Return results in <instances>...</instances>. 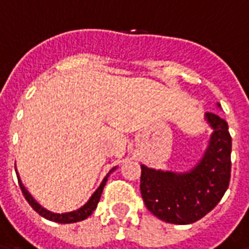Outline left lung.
I'll return each mask as SVG.
<instances>
[{"mask_svg":"<svg viewBox=\"0 0 249 249\" xmlns=\"http://www.w3.org/2000/svg\"><path fill=\"white\" fill-rule=\"evenodd\" d=\"M205 117L213 133L205 155L189 173L155 171L141 165L140 191L145 207L171 224H192L211 212L224 196L231 180L232 137L220 116Z\"/></svg>","mask_w":249,"mask_h":249,"instance_id":"8db88e82","label":"left lung"}]
</instances>
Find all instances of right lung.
I'll return each mask as SVG.
<instances>
[{"mask_svg": "<svg viewBox=\"0 0 249 249\" xmlns=\"http://www.w3.org/2000/svg\"><path fill=\"white\" fill-rule=\"evenodd\" d=\"M113 169H112V171H113ZM112 171H110V172H112ZM109 173L107 175V178L103 180L101 185L97 188V191L93 193L92 197L89 198V201H88V203L85 204L84 207H81L80 209L73 211V212H69V213H53V212H49V211L44 209L42 207H41L40 204L36 203L35 198L30 196L29 192L25 189V187L22 185V183H21L19 180H18V183H19V187H21V191H22L25 198H26V201L30 204V207L35 209L37 213L41 214V216H42V217H45V219L51 220V221H56V223H61V224H71V223H77V221L85 220L87 217H89V216L93 213V211H94V209L97 208V204L98 201H100V197H101V193H103V189L104 187H105V183H107V180H108Z\"/></svg>", "mask_w": 249, "mask_h": 249, "instance_id": "1", "label": "right lung"}]
</instances>
